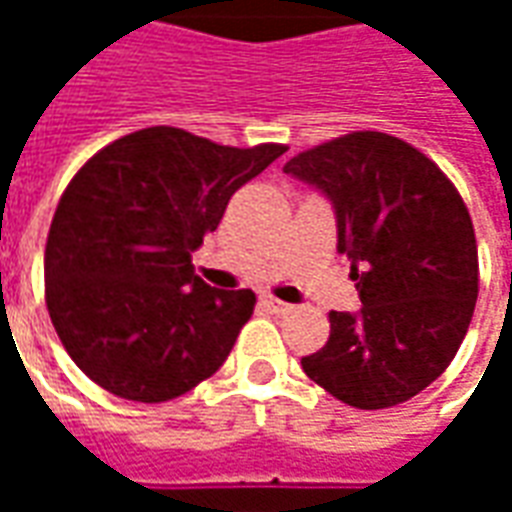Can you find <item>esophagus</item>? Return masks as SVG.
<instances>
[{
  "label": "esophagus",
  "mask_w": 512,
  "mask_h": 512,
  "mask_svg": "<svg viewBox=\"0 0 512 512\" xmlns=\"http://www.w3.org/2000/svg\"><path fill=\"white\" fill-rule=\"evenodd\" d=\"M260 301H263V307H266L268 312H274V315H285V312H290V304L274 299V296H263Z\"/></svg>",
  "instance_id": "esophagus-1"
}]
</instances>
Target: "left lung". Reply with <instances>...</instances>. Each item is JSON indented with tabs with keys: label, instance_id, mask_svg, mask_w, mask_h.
<instances>
[{
	"label": "left lung",
	"instance_id": "8db88e82",
	"mask_svg": "<svg viewBox=\"0 0 512 512\" xmlns=\"http://www.w3.org/2000/svg\"><path fill=\"white\" fill-rule=\"evenodd\" d=\"M332 202L337 252L362 310L329 312L332 332L304 373L354 408L406 403L458 354L477 301V241L461 194L425 153L354 131L285 164Z\"/></svg>",
	"mask_w": 512,
	"mask_h": 512
}]
</instances>
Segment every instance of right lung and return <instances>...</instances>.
Instances as JSON below:
<instances>
[{"label":"right lung","instance_id":"1","mask_svg":"<svg viewBox=\"0 0 512 512\" xmlns=\"http://www.w3.org/2000/svg\"><path fill=\"white\" fill-rule=\"evenodd\" d=\"M288 147H227L183 128L120 136L62 194L46 241V304L65 351L106 392L164 403L211 378L252 310L191 252L235 191Z\"/></svg>","mask_w":512,"mask_h":512}]
</instances>
